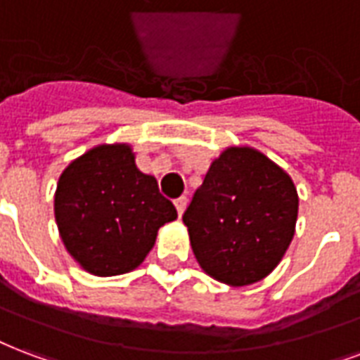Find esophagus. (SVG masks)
<instances>
[{"label": "esophagus", "instance_id": "obj_1", "mask_svg": "<svg viewBox=\"0 0 360 360\" xmlns=\"http://www.w3.org/2000/svg\"><path fill=\"white\" fill-rule=\"evenodd\" d=\"M186 205H188V197H186V195L174 199V207H176L178 214H180V216L184 214V210H186Z\"/></svg>", "mask_w": 360, "mask_h": 360}]
</instances>
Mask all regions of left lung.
<instances>
[{"instance_id": "1", "label": "left lung", "mask_w": 360, "mask_h": 360, "mask_svg": "<svg viewBox=\"0 0 360 360\" xmlns=\"http://www.w3.org/2000/svg\"><path fill=\"white\" fill-rule=\"evenodd\" d=\"M296 218L292 178L254 148L221 151L182 216L202 271L229 286L258 283L277 267Z\"/></svg>"}]
</instances>
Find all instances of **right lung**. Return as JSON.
<instances>
[{
    "mask_svg": "<svg viewBox=\"0 0 360 360\" xmlns=\"http://www.w3.org/2000/svg\"><path fill=\"white\" fill-rule=\"evenodd\" d=\"M176 216L158 180L140 172L129 144L96 146L58 178L55 218L62 243L85 271L98 277L136 269L159 228Z\"/></svg>",
    "mask_w": 360,
    "mask_h": 360,
    "instance_id": "right-lung-1",
    "label": "right lung"
}]
</instances>
